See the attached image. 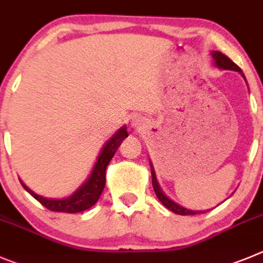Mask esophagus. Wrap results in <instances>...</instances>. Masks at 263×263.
<instances>
[{
	"mask_svg": "<svg viewBox=\"0 0 263 263\" xmlns=\"http://www.w3.org/2000/svg\"><path fill=\"white\" fill-rule=\"evenodd\" d=\"M131 126L134 127L135 129H141V128H143V127H144V120H143V118H139V117L132 118Z\"/></svg>",
	"mask_w": 263,
	"mask_h": 263,
	"instance_id": "34e87169",
	"label": "esophagus"
}]
</instances>
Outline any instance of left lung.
Returning a JSON list of instances; mask_svg holds the SVG:
<instances>
[{"mask_svg": "<svg viewBox=\"0 0 263 263\" xmlns=\"http://www.w3.org/2000/svg\"><path fill=\"white\" fill-rule=\"evenodd\" d=\"M211 56L214 59V63H215V67H217L219 69H224V70H235V72H238L241 76H242V79L247 81L245 79V76H243L242 70L236 65L233 61L231 60L229 58H227L224 53L219 51H212L211 52ZM149 165H151V173H152V184H153V190H155L156 195H157L158 200H160L167 210H170L172 212L177 215H196V214H204L205 211H193V210H187V208L182 207L181 204L176 203L174 200H172L169 196L165 195V193L161 190L160 184H158L157 178H156V173L155 169H153V164L152 161H149ZM208 211V210H207Z\"/></svg>", "mask_w": 263, "mask_h": 263, "instance_id": "obj_1", "label": "left lung"}]
</instances>
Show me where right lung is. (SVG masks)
<instances>
[{
    "label": "right lung",
    "instance_id": "add662e5",
    "mask_svg": "<svg viewBox=\"0 0 263 263\" xmlns=\"http://www.w3.org/2000/svg\"><path fill=\"white\" fill-rule=\"evenodd\" d=\"M128 136L127 127L123 126L115 132L112 136L106 141L103 145L102 151L99 153L97 158L96 164H94L93 170H91L90 176L84 183L80 186L74 193L68 198L63 199H52V198H44L39 194L34 193L31 189H28L25 183L20 179L21 184L23 186L26 191L39 203L44 205L46 208L55 212H67V214H76V212H82L87 208L93 207L98 202L99 196L102 194L103 189L106 184V169L107 165L110 164L111 158L114 157L117 149L119 148L122 141Z\"/></svg>",
    "mask_w": 263,
    "mask_h": 263
}]
</instances>
